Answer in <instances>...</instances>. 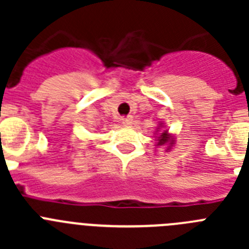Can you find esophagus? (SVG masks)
Listing matches in <instances>:
<instances>
[{
  "label": "esophagus",
  "mask_w": 249,
  "mask_h": 249,
  "mask_svg": "<svg viewBox=\"0 0 249 249\" xmlns=\"http://www.w3.org/2000/svg\"><path fill=\"white\" fill-rule=\"evenodd\" d=\"M122 123L124 127H131L132 123H133V118H132L131 116H129V117H126V118H122Z\"/></svg>",
  "instance_id": "esophagus-1"
}]
</instances>
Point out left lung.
Instances as JSON below:
<instances>
[{
	"label": "left lung",
	"instance_id": "obj_1",
	"mask_svg": "<svg viewBox=\"0 0 249 249\" xmlns=\"http://www.w3.org/2000/svg\"><path fill=\"white\" fill-rule=\"evenodd\" d=\"M157 131H158V129H157ZM166 143L172 144L173 141L171 140V137H169L168 132L163 131V133H160V137H158L157 146H163V144H166Z\"/></svg>",
	"mask_w": 249,
	"mask_h": 249
}]
</instances>
